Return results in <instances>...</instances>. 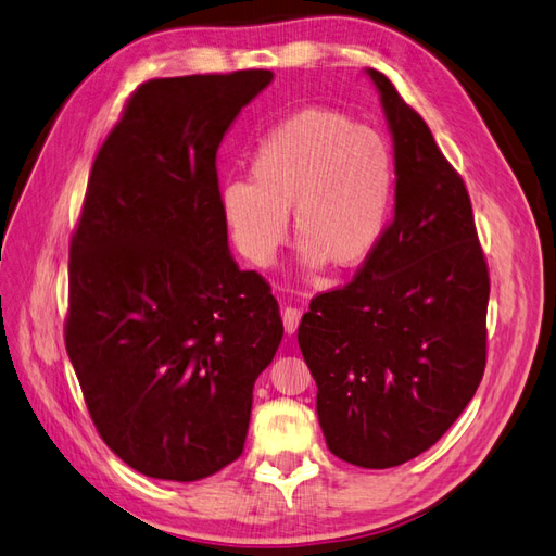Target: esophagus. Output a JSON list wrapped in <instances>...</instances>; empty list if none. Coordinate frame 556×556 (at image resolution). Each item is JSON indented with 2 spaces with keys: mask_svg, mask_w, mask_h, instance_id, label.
<instances>
[{
  "mask_svg": "<svg viewBox=\"0 0 556 556\" xmlns=\"http://www.w3.org/2000/svg\"><path fill=\"white\" fill-rule=\"evenodd\" d=\"M301 315H304V311L296 308V306H288V308L282 311V325H285V333L292 336V333L299 329Z\"/></svg>",
  "mask_w": 556,
  "mask_h": 556,
  "instance_id": "34e87169",
  "label": "esophagus"
}]
</instances>
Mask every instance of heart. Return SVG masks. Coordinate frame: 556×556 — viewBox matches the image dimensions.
Wrapping results in <instances>:
<instances>
[{"mask_svg": "<svg viewBox=\"0 0 556 556\" xmlns=\"http://www.w3.org/2000/svg\"><path fill=\"white\" fill-rule=\"evenodd\" d=\"M250 178L220 185L217 204L241 255L268 266L288 239V215L308 271L364 266L390 225L396 164L378 131L333 109H304L266 134Z\"/></svg>", "mask_w": 556, "mask_h": 556, "instance_id": "obj_1", "label": "heart"}]
</instances>
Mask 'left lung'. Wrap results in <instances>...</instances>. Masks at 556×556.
<instances>
[{
    "mask_svg": "<svg viewBox=\"0 0 556 556\" xmlns=\"http://www.w3.org/2000/svg\"><path fill=\"white\" fill-rule=\"evenodd\" d=\"M366 74L394 143V217L357 278L311 301L296 339L327 447L392 468L429 450L473 399L490 274L464 180L390 78Z\"/></svg>",
    "mask_w": 556,
    "mask_h": 556,
    "instance_id": "1",
    "label": "left lung"
}]
</instances>
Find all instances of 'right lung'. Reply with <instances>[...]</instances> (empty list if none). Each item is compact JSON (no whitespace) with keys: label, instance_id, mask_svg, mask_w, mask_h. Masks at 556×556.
I'll return each mask as SVG.
<instances>
[{"label":"right lung","instance_id":"right-lung-1","mask_svg":"<svg viewBox=\"0 0 556 556\" xmlns=\"http://www.w3.org/2000/svg\"><path fill=\"white\" fill-rule=\"evenodd\" d=\"M271 80H148L92 164L64 341L99 435L148 478L194 482L241 457L252 387L282 341L271 288L229 252L215 172Z\"/></svg>","mask_w":556,"mask_h":556}]
</instances>
